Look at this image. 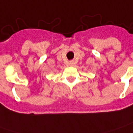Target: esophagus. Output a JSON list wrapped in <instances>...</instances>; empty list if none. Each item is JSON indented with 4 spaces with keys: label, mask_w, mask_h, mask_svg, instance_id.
I'll return each mask as SVG.
<instances>
[{
    "label": "esophagus",
    "mask_w": 133,
    "mask_h": 133,
    "mask_svg": "<svg viewBox=\"0 0 133 133\" xmlns=\"http://www.w3.org/2000/svg\"><path fill=\"white\" fill-rule=\"evenodd\" d=\"M71 64H73V62H72V61L71 62Z\"/></svg>",
    "instance_id": "esophagus-1"
}]
</instances>
